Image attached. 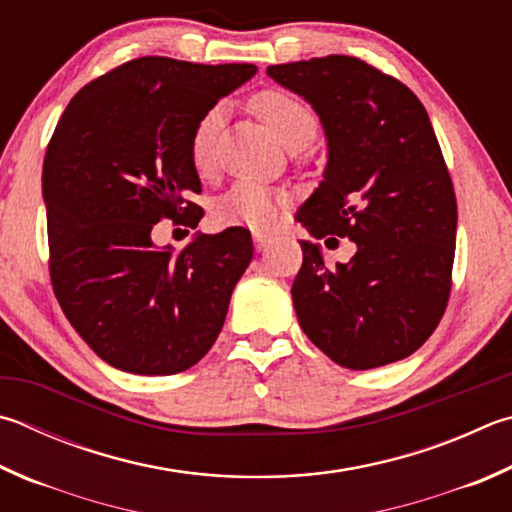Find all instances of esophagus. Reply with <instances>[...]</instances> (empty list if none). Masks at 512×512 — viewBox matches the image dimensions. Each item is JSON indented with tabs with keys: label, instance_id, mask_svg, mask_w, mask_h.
Listing matches in <instances>:
<instances>
[{
	"label": "esophagus",
	"instance_id": "1",
	"mask_svg": "<svg viewBox=\"0 0 512 512\" xmlns=\"http://www.w3.org/2000/svg\"><path fill=\"white\" fill-rule=\"evenodd\" d=\"M253 241H255V248H257V250H266L268 246L273 244L275 237H271V235H264V232H255V235H253Z\"/></svg>",
	"mask_w": 512,
	"mask_h": 512
}]
</instances>
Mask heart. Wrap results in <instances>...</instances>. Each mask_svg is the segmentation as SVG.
<instances>
[{"mask_svg": "<svg viewBox=\"0 0 512 512\" xmlns=\"http://www.w3.org/2000/svg\"><path fill=\"white\" fill-rule=\"evenodd\" d=\"M253 111L264 120L266 127L277 136L284 147L291 152L304 150L315 132H318V120L313 111L284 91L268 89L253 98ZM221 109L215 107L197 123L190 141V156L197 170H206L210 165L212 136L219 125ZM284 199L282 194L266 188L259 183H237L217 201L215 217L224 226H244L250 230H271L282 217Z\"/></svg>", "mask_w": 512, "mask_h": 512, "instance_id": "obj_1", "label": "heart"}]
</instances>
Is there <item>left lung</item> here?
<instances>
[{
	"mask_svg": "<svg viewBox=\"0 0 512 512\" xmlns=\"http://www.w3.org/2000/svg\"><path fill=\"white\" fill-rule=\"evenodd\" d=\"M266 73L309 102L327 141L322 181L297 221L313 239L356 244L347 264L329 268L320 244L300 239L297 322L340 367L412 356L443 318L457 244V199L425 107L403 82L349 55Z\"/></svg>",
	"mask_w": 512,
	"mask_h": 512,
	"instance_id": "obj_1",
	"label": "left lung"
}]
</instances>
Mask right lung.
<instances>
[{
	"label": "right lung",
	"instance_id": "right-lung-1",
	"mask_svg": "<svg viewBox=\"0 0 512 512\" xmlns=\"http://www.w3.org/2000/svg\"><path fill=\"white\" fill-rule=\"evenodd\" d=\"M257 73L147 55L82 87L44 156L51 282L64 315L107 365L138 376L190 369L215 345L253 259L241 226L156 246L161 219L197 228L190 141L203 114Z\"/></svg>",
	"mask_w": 512,
	"mask_h": 512
}]
</instances>
